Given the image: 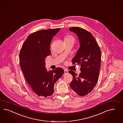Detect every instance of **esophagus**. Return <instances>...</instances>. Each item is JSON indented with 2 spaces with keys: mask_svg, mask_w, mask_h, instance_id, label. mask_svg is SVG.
Listing matches in <instances>:
<instances>
[{
  "mask_svg": "<svg viewBox=\"0 0 123 123\" xmlns=\"http://www.w3.org/2000/svg\"><path fill=\"white\" fill-rule=\"evenodd\" d=\"M68 73V71H67L66 69H65V70H64V75L67 74Z\"/></svg>",
  "mask_w": 123,
  "mask_h": 123,
  "instance_id": "esophagus-1",
  "label": "esophagus"
}]
</instances>
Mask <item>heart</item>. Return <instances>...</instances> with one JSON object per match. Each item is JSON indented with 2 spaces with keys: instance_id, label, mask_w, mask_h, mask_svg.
Listing matches in <instances>:
<instances>
[{
  "instance_id": "obj_1",
  "label": "heart",
  "mask_w": 123,
  "mask_h": 123,
  "mask_svg": "<svg viewBox=\"0 0 123 123\" xmlns=\"http://www.w3.org/2000/svg\"><path fill=\"white\" fill-rule=\"evenodd\" d=\"M74 40V38L71 35H67L64 37V41H68V40Z\"/></svg>"
}]
</instances>
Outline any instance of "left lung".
I'll list each match as a JSON object with an SVG mask.
<instances>
[{"label":"left lung","mask_w":123,"mask_h":123,"mask_svg":"<svg viewBox=\"0 0 123 123\" xmlns=\"http://www.w3.org/2000/svg\"><path fill=\"white\" fill-rule=\"evenodd\" d=\"M69 30L78 36L80 47L72 59L73 64L80 66L79 75L70 70L73 76L70 86L80 96L86 95L93 90L98 81L101 62V51L95 37L90 32L79 27H71Z\"/></svg>","instance_id":"obj_1"}]
</instances>
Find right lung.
Wrapping results in <instances>:
<instances>
[{
  "label": "right lung",
  "instance_id": "right-lung-1",
  "mask_svg": "<svg viewBox=\"0 0 123 123\" xmlns=\"http://www.w3.org/2000/svg\"><path fill=\"white\" fill-rule=\"evenodd\" d=\"M60 28L41 30L28 36L19 53L20 67L28 83L38 96L47 97L54 92L56 81L64 70L57 68L48 71L45 59L50 55V43Z\"/></svg>",
  "mask_w": 123,
  "mask_h": 123
}]
</instances>
